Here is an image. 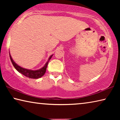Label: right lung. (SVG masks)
Segmentation results:
<instances>
[{"mask_svg":"<svg viewBox=\"0 0 120 120\" xmlns=\"http://www.w3.org/2000/svg\"><path fill=\"white\" fill-rule=\"evenodd\" d=\"M52 55L49 58L48 61L46 62V64L44 65L43 67L42 68L38 70H30V69H27L22 68L21 67H20L19 65L17 64L14 61V60L12 59L11 54L9 53V56L10 59H11V60L12 62V64H13L14 67L16 70H17L18 71L21 73L22 75H24V76L28 77L30 78H32V79H38L41 77H42L45 74L46 72V68H47L48 63L49 62L51 58H52Z\"/></svg>","mask_w":120,"mask_h":120,"instance_id":"obj_1","label":"right lung"}]
</instances>
